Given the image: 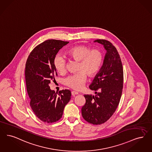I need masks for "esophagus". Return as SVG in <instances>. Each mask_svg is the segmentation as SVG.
<instances>
[{
	"instance_id": "obj_1",
	"label": "esophagus",
	"mask_w": 152,
	"mask_h": 152,
	"mask_svg": "<svg viewBox=\"0 0 152 152\" xmlns=\"http://www.w3.org/2000/svg\"><path fill=\"white\" fill-rule=\"evenodd\" d=\"M71 94L72 96H75V95H77V94H79V93L77 92V91H72L71 92Z\"/></svg>"
}]
</instances>
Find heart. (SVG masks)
<instances>
[{
    "label": "heart",
    "mask_w": 152,
    "mask_h": 152,
    "mask_svg": "<svg viewBox=\"0 0 152 152\" xmlns=\"http://www.w3.org/2000/svg\"><path fill=\"white\" fill-rule=\"evenodd\" d=\"M67 56L79 61L78 73L69 75L64 80V84L74 90L83 89L86 80V75L92 77L99 71L103 61V54L99 49H93L85 45L76 46L67 50ZM54 64L56 71L63 73L66 69V61L61 55L55 57Z\"/></svg>",
    "instance_id": "obj_1"
}]
</instances>
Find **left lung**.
I'll use <instances>...</instances> for the list:
<instances>
[{
  "label": "left lung",
  "mask_w": 152,
  "mask_h": 152,
  "mask_svg": "<svg viewBox=\"0 0 152 152\" xmlns=\"http://www.w3.org/2000/svg\"><path fill=\"white\" fill-rule=\"evenodd\" d=\"M94 42L103 45L106 54L102 66L89 86L96 95H84L86 102L81 113L86 121L98 125L109 120L119 103L123 86V69L119 54L111 43L105 39H97Z\"/></svg>",
  "instance_id": "left-lung-1"
}]
</instances>
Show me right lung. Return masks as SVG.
Wrapping results in <instances>:
<instances>
[{"label":"right lung","instance_id":"right-lung-1","mask_svg":"<svg viewBox=\"0 0 152 152\" xmlns=\"http://www.w3.org/2000/svg\"><path fill=\"white\" fill-rule=\"evenodd\" d=\"M69 42L49 39L33 49L25 64L26 89L30 105L34 114L42 121L51 123L62 116L65 106L71 99V92L65 89L55 93L49 84L57 76L54 60L60 49Z\"/></svg>","mask_w":152,"mask_h":152}]
</instances>
